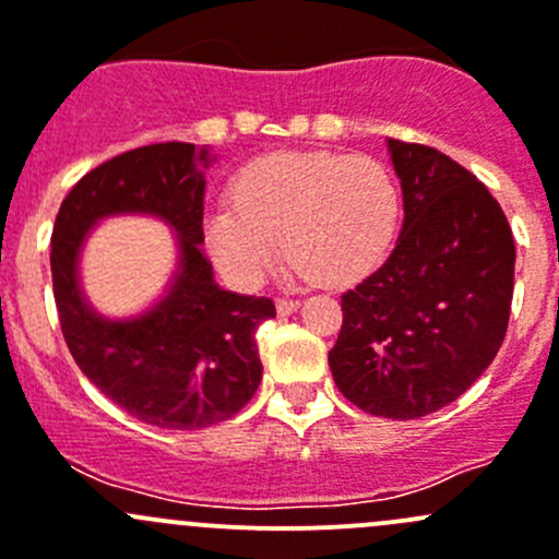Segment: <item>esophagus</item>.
Returning a JSON list of instances; mask_svg holds the SVG:
<instances>
[{"mask_svg": "<svg viewBox=\"0 0 559 559\" xmlns=\"http://www.w3.org/2000/svg\"><path fill=\"white\" fill-rule=\"evenodd\" d=\"M298 309V298H277V312L280 314H290Z\"/></svg>", "mask_w": 559, "mask_h": 559, "instance_id": "esophagus-1", "label": "esophagus"}]
</instances>
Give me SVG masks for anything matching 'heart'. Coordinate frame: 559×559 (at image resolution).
I'll list each match as a JSON object with an SVG mask.
<instances>
[{"mask_svg":"<svg viewBox=\"0 0 559 559\" xmlns=\"http://www.w3.org/2000/svg\"><path fill=\"white\" fill-rule=\"evenodd\" d=\"M402 192L378 157L282 152L236 174L230 203L203 217V245L219 272L255 287L285 252L293 272L342 285L372 272L400 228Z\"/></svg>","mask_w":559,"mask_h":559,"instance_id":"heart-1","label":"heart"}]
</instances>
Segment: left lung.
<instances>
[{"label": "left lung", "mask_w": 559, "mask_h": 559, "mask_svg": "<svg viewBox=\"0 0 559 559\" xmlns=\"http://www.w3.org/2000/svg\"><path fill=\"white\" fill-rule=\"evenodd\" d=\"M405 223L389 261L342 293L334 383L364 413L421 418L451 405L500 350L513 298L511 225L449 154L389 141Z\"/></svg>", "instance_id": "8db88e82"}]
</instances>
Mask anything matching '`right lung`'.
<instances>
[{
  "label": "right lung",
  "instance_id": "right-lung-1",
  "mask_svg": "<svg viewBox=\"0 0 559 559\" xmlns=\"http://www.w3.org/2000/svg\"><path fill=\"white\" fill-rule=\"evenodd\" d=\"M206 148L152 143L90 170L59 206L51 277L64 342L81 372L138 421L203 429L234 418L263 378L255 331L277 314L266 296L217 287L203 255ZM157 213L180 234L182 261L171 293L143 319L114 324L94 316L78 290V252L99 216Z\"/></svg>",
  "mask_w": 559,
  "mask_h": 559
}]
</instances>
